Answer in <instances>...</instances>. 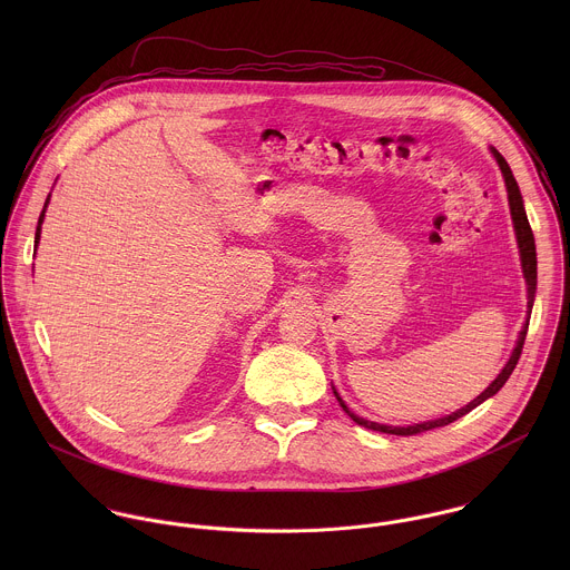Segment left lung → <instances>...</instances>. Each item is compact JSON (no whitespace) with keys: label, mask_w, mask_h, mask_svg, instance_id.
<instances>
[{"label":"left lung","mask_w":570,"mask_h":570,"mask_svg":"<svg viewBox=\"0 0 570 570\" xmlns=\"http://www.w3.org/2000/svg\"><path fill=\"white\" fill-rule=\"evenodd\" d=\"M495 163L500 166L502 175H504V184H507V195H509V208H511V219H513V228H515V237H518V247H520V258H522V272H524V278H527V285H529V316H527V325L522 326L520 331V337H518V344L509 357V362L504 364L502 373L491 382L485 393H481L474 402H470L468 406L448 414V416H441V419H434V421H425V423H414V425H407V428H393V425H380V423H373V421H366L357 414H353L348 407L344 406V402L340 400V395L335 393L337 402L342 410L357 423V425H364L368 430H377V432H386V434H397V436H412V434H421V432H428V430H434V428H443L456 419H461L463 414L472 412L474 407L481 406L485 400L493 397L502 386L504 382L509 380V375L513 373L518 360H520V353H522V346H524V337H527V328H529V318H531V307H533V298H535V283H538V261H535V242H533V233H531V226H529V219H527V213H524V206H522V195H520V188L515 184V177L509 168L507 160L495 151L491 149Z\"/></svg>","instance_id":"1"}]
</instances>
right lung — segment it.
Listing matches in <instances>:
<instances>
[{
    "instance_id": "add662e5",
    "label": "right lung",
    "mask_w": 570,
    "mask_h": 570,
    "mask_svg": "<svg viewBox=\"0 0 570 570\" xmlns=\"http://www.w3.org/2000/svg\"><path fill=\"white\" fill-rule=\"evenodd\" d=\"M43 210H46V206H43ZM41 222H43V213H41V217H39V226H37V235H35L37 244H39V235H41Z\"/></svg>"
}]
</instances>
